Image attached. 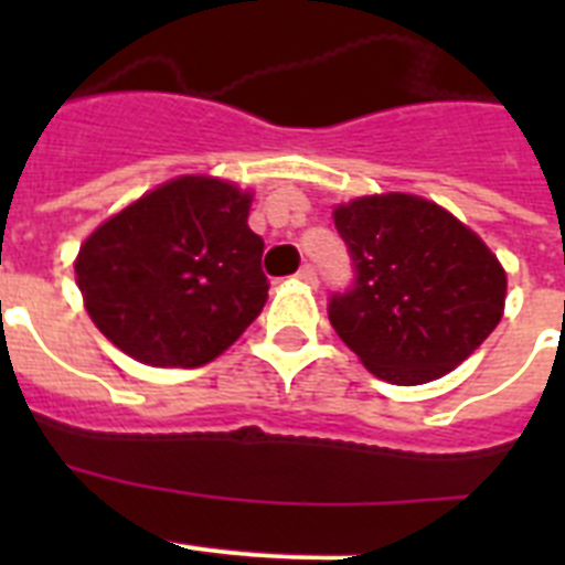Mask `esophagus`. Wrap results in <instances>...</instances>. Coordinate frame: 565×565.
Returning a JSON list of instances; mask_svg holds the SVG:
<instances>
[{
	"label": "esophagus",
	"instance_id": "esophagus-1",
	"mask_svg": "<svg viewBox=\"0 0 565 565\" xmlns=\"http://www.w3.org/2000/svg\"><path fill=\"white\" fill-rule=\"evenodd\" d=\"M299 282H306V286H317V268L313 266H302L297 271Z\"/></svg>",
	"mask_w": 565,
	"mask_h": 565
}]
</instances>
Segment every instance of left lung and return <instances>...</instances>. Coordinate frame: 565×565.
<instances>
[{
  "instance_id": "1",
  "label": "left lung",
  "mask_w": 565,
  "mask_h": 565,
  "mask_svg": "<svg viewBox=\"0 0 565 565\" xmlns=\"http://www.w3.org/2000/svg\"><path fill=\"white\" fill-rule=\"evenodd\" d=\"M333 223L356 286L328 319L359 362L391 384L447 376L495 331L507 302L501 259L456 214L407 192L337 203Z\"/></svg>"
}]
</instances>
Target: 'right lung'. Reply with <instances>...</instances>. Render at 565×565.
I'll return each instance as SVG.
<instances>
[{"label": "right lung", "instance_id": "1", "mask_svg": "<svg viewBox=\"0 0 565 565\" xmlns=\"http://www.w3.org/2000/svg\"><path fill=\"white\" fill-rule=\"evenodd\" d=\"M252 201L232 181L181 174L107 217L73 263L98 331L149 367H201L228 351L268 299Z\"/></svg>", "mask_w": 565, "mask_h": 565}]
</instances>
